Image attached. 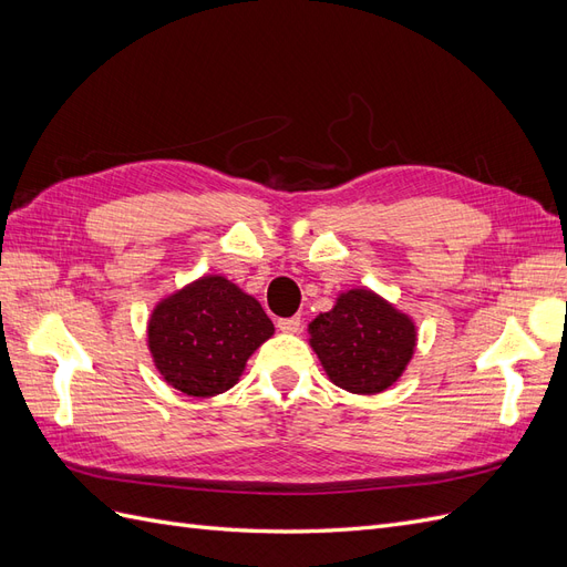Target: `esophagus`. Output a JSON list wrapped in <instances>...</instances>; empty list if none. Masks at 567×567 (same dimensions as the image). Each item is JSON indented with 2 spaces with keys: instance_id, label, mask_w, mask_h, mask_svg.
Segmentation results:
<instances>
[{
  "instance_id": "1",
  "label": "esophagus",
  "mask_w": 567,
  "mask_h": 567,
  "mask_svg": "<svg viewBox=\"0 0 567 567\" xmlns=\"http://www.w3.org/2000/svg\"><path fill=\"white\" fill-rule=\"evenodd\" d=\"M277 326H279V331H284V333H298L300 331V317L279 319Z\"/></svg>"
}]
</instances>
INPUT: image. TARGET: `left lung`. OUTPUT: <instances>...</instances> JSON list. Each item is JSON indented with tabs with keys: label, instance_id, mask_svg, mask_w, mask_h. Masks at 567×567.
Here are the masks:
<instances>
[{
	"label": "left lung",
	"instance_id": "obj_1",
	"mask_svg": "<svg viewBox=\"0 0 567 567\" xmlns=\"http://www.w3.org/2000/svg\"><path fill=\"white\" fill-rule=\"evenodd\" d=\"M310 336L329 379L354 394L390 388L416 346L414 321L364 288L342 293L331 312L310 323Z\"/></svg>",
	"mask_w": 567,
	"mask_h": 567
}]
</instances>
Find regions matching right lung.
<instances>
[{"label":"right lung","mask_w":567,"mask_h":567,"mask_svg":"<svg viewBox=\"0 0 567 567\" xmlns=\"http://www.w3.org/2000/svg\"><path fill=\"white\" fill-rule=\"evenodd\" d=\"M271 333L260 302L225 277H203L153 310L148 348L169 385L192 398H213L238 381L248 357Z\"/></svg>","instance_id":"obj_1"}]
</instances>
